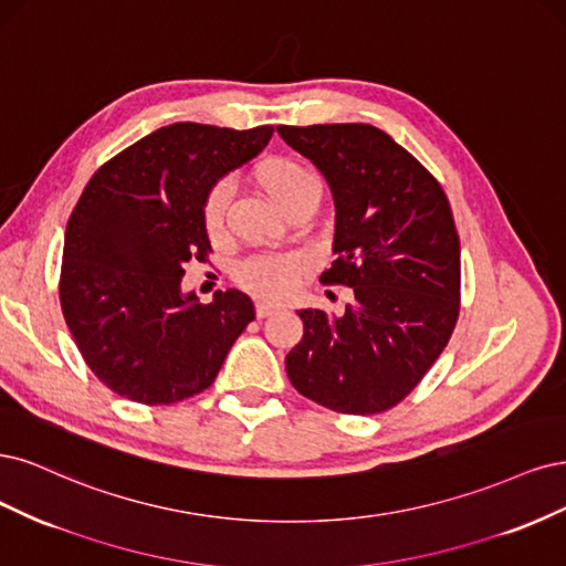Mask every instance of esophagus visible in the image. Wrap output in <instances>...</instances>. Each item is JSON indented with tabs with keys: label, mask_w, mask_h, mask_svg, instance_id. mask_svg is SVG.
Returning a JSON list of instances; mask_svg holds the SVG:
<instances>
[{
	"label": "esophagus",
	"mask_w": 566,
	"mask_h": 566,
	"mask_svg": "<svg viewBox=\"0 0 566 566\" xmlns=\"http://www.w3.org/2000/svg\"><path fill=\"white\" fill-rule=\"evenodd\" d=\"M275 310H280V305L270 303V301H259V303H256V315H259V317H268V315L275 313Z\"/></svg>",
	"instance_id": "esophagus-1"
}]
</instances>
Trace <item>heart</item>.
<instances>
[{"label":"heart","instance_id":"heart-1","mask_svg":"<svg viewBox=\"0 0 566 566\" xmlns=\"http://www.w3.org/2000/svg\"><path fill=\"white\" fill-rule=\"evenodd\" d=\"M256 184L282 211H291L310 197H319V178L305 169L303 164L289 157H270L261 161L256 171ZM230 202V186L218 180L205 197L202 223L211 237H218L226 226V211ZM303 270V261L294 253H261V256L247 259L237 268V280L253 294L268 298H284L296 289Z\"/></svg>","mask_w":566,"mask_h":566}]
</instances>
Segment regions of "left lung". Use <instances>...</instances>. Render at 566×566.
Masks as SVG:
<instances>
[{
  "mask_svg": "<svg viewBox=\"0 0 566 566\" xmlns=\"http://www.w3.org/2000/svg\"><path fill=\"white\" fill-rule=\"evenodd\" d=\"M324 174L336 261L319 282L350 286L340 317L301 310L286 355L294 388L353 416L388 411L442 355L461 310V242L437 178L371 124L277 126Z\"/></svg>",
  "mask_w": 566,
  "mask_h": 566,
  "instance_id": "1",
  "label": "left lung"
}]
</instances>
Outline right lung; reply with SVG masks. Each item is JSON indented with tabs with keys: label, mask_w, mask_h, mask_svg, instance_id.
<instances>
[{
	"label": "right lung",
	"mask_w": 566,
	"mask_h": 566,
	"mask_svg": "<svg viewBox=\"0 0 566 566\" xmlns=\"http://www.w3.org/2000/svg\"><path fill=\"white\" fill-rule=\"evenodd\" d=\"M272 132L176 122L91 176L65 228L59 294L88 369L119 397L157 407L205 392L256 317L242 291L199 303L180 277L209 259L207 192Z\"/></svg>",
	"instance_id": "right-lung-1"
}]
</instances>
